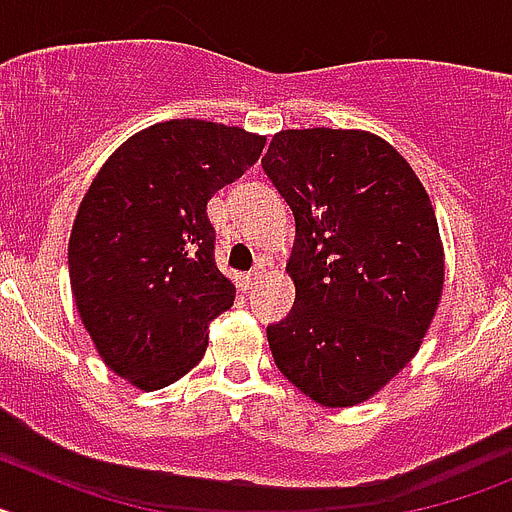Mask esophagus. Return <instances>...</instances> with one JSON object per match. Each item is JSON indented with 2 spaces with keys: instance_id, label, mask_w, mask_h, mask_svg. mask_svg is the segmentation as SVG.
<instances>
[{
  "instance_id": "34e87169",
  "label": "esophagus",
  "mask_w": 512,
  "mask_h": 512,
  "mask_svg": "<svg viewBox=\"0 0 512 512\" xmlns=\"http://www.w3.org/2000/svg\"><path fill=\"white\" fill-rule=\"evenodd\" d=\"M261 277H264V266H261V264H256V266H253L251 271H248V274H243V277H241V284H243V289H251V287H256V284L261 282Z\"/></svg>"
}]
</instances>
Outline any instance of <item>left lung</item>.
<instances>
[{
    "label": "left lung",
    "mask_w": 512,
    "mask_h": 512,
    "mask_svg": "<svg viewBox=\"0 0 512 512\" xmlns=\"http://www.w3.org/2000/svg\"><path fill=\"white\" fill-rule=\"evenodd\" d=\"M295 215V305L266 328L279 372L325 408L364 402L420 348L443 289L436 212L364 130H282L261 158Z\"/></svg>",
    "instance_id": "8db88e82"
}]
</instances>
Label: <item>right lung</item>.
Returning a JSON list of instances; mask_svg holds the SVG:
<instances>
[{
    "instance_id": "right-lung-1",
    "label": "right lung",
    "mask_w": 512,
    "mask_h": 512,
    "mask_svg": "<svg viewBox=\"0 0 512 512\" xmlns=\"http://www.w3.org/2000/svg\"><path fill=\"white\" fill-rule=\"evenodd\" d=\"M264 143L217 122H158L122 143L84 194L71 292L104 364L140 390L200 364L207 325L233 305L207 202L259 161Z\"/></svg>"
}]
</instances>
